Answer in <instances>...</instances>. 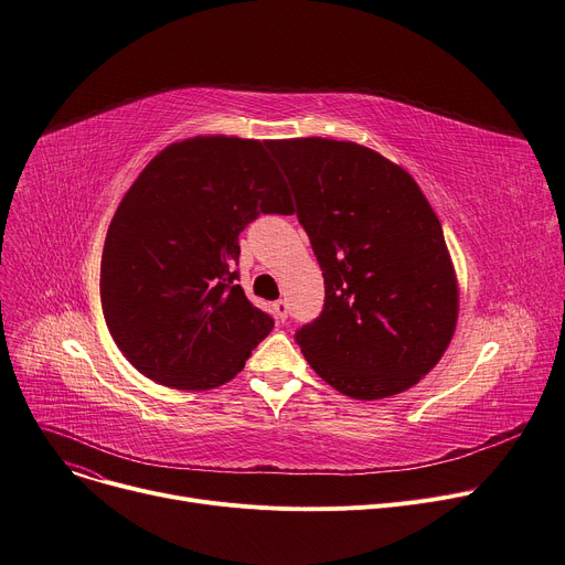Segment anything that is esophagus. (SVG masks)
Wrapping results in <instances>:
<instances>
[{"label": "esophagus", "instance_id": "34e87169", "mask_svg": "<svg viewBox=\"0 0 565 565\" xmlns=\"http://www.w3.org/2000/svg\"><path fill=\"white\" fill-rule=\"evenodd\" d=\"M273 313H275V318H277L279 322H284V320L288 318V305L284 302V299H279V302L273 305Z\"/></svg>", "mask_w": 565, "mask_h": 565}]
</instances>
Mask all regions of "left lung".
<instances>
[{
  "label": "left lung",
  "mask_w": 565,
  "mask_h": 565,
  "mask_svg": "<svg viewBox=\"0 0 565 565\" xmlns=\"http://www.w3.org/2000/svg\"><path fill=\"white\" fill-rule=\"evenodd\" d=\"M268 147L324 277L322 313L295 333L305 359L354 399L418 384L459 316L455 266L420 185L356 142L292 138Z\"/></svg>",
  "instance_id": "8db88e82"
}]
</instances>
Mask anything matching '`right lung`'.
<instances>
[{"label":"right lung","instance_id":"obj_1","mask_svg":"<svg viewBox=\"0 0 565 565\" xmlns=\"http://www.w3.org/2000/svg\"><path fill=\"white\" fill-rule=\"evenodd\" d=\"M268 140L195 136L168 145L113 215L99 273L106 327L147 380L209 391L234 380L275 320L238 281V234L290 213Z\"/></svg>","mask_w":565,"mask_h":565}]
</instances>
